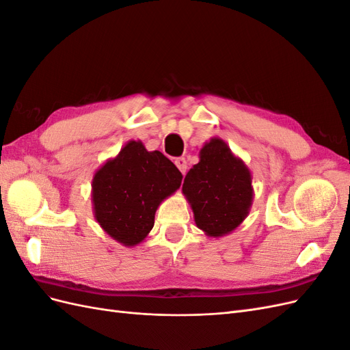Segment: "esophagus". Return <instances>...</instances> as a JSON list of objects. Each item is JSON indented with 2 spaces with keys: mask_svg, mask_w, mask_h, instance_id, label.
<instances>
[{
  "mask_svg": "<svg viewBox=\"0 0 350 350\" xmlns=\"http://www.w3.org/2000/svg\"><path fill=\"white\" fill-rule=\"evenodd\" d=\"M175 165H176V167L179 169V171L183 172V175H185L187 167H188V163H187V161H185V157H178V159H175Z\"/></svg>",
  "mask_w": 350,
  "mask_h": 350,
  "instance_id": "34e87169",
  "label": "esophagus"
}]
</instances>
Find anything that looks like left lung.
Wrapping results in <instances>:
<instances>
[{
	"label": "left lung",
	"instance_id": "left-lung-1",
	"mask_svg": "<svg viewBox=\"0 0 350 350\" xmlns=\"http://www.w3.org/2000/svg\"><path fill=\"white\" fill-rule=\"evenodd\" d=\"M248 166L229 146L213 137L200 150V162L185 175L183 194L193 208L194 221L207 237L234 232L248 216L252 198Z\"/></svg>",
	"mask_w": 350,
	"mask_h": 350
}]
</instances>
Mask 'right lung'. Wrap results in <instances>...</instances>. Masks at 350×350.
I'll use <instances>...</instances> for the list:
<instances>
[{"label": "right lung", "instance_id": "obj_1", "mask_svg": "<svg viewBox=\"0 0 350 350\" xmlns=\"http://www.w3.org/2000/svg\"><path fill=\"white\" fill-rule=\"evenodd\" d=\"M183 174L161 152L130 140L93 175V213L100 228L124 247L149 235L163 200L181 187Z\"/></svg>", "mask_w": 350, "mask_h": 350}]
</instances>
